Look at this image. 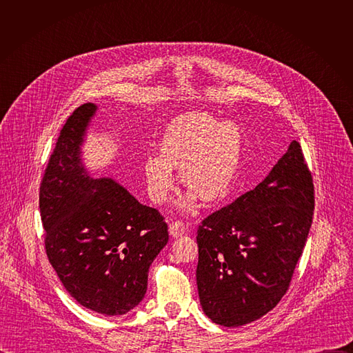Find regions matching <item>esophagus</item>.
I'll use <instances>...</instances> for the list:
<instances>
[{"label":"esophagus","instance_id":"1","mask_svg":"<svg viewBox=\"0 0 353 353\" xmlns=\"http://www.w3.org/2000/svg\"><path fill=\"white\" fill-rule=\"evenodd\" d=\"M185 225L183 223V222H172L170 223V226H169V233H170V236L172 237H179V236H181V234H184V232H185Z\"/></svg>","mask_w":353,"mask_h":353}]
</instances>
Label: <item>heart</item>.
I'll return each mask as SVG.
<instances>
[{
    "label": "heart",
    "mask_w": 353,
    "mask_h": 353,
    "mask_svg": "<svg viewBox=\"0 0 353 353\" xmlns=\"http://www.w3.org/2000/svg\"><path fill=\"white\" fill-rule=\"evenodd\" d=\"M161 155L145 158L142 169L149 198L163 204L176 185L174 170L192 191L180 207L191 210L196 195L205 203H218L230 191L243 154V135L232 121H218L207 113L176 117L159 142Z\"/></svg>",
    "instance_id": "1"
}]
</instances>
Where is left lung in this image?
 Here are the masks:
<instances>
[{
    "mask_svg": "<svg viewBox=\"0 0 353 353\" xmlns=\"http://www.w3.org/2000/svg\"><path fill=\"white\" fill-rule=\"evenodd\" d=\"M314 210V187L299 142L268 176L198 228L196 286L208 319L240 327L286 293Z\"/></svg>",
    "mask_w": 353,
    "mask_h": 353,
    "instance_id": "1",
    "label": "left lung"
}]
</instances>
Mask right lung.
Listing matches in <instances>:
<instances>
[{
	"mask_svg": "<svg viewBox=\"0 0 353 353\" xmlns=\"http://www.w3.org/2000/svg\"><path fill=\"white\" fill-rule=\"evenodd\" d=\"M97 112L79 106L63 127L40 185L46 253L65 290L89 310L121 316L143 299L168 225L112 177L94 179L82 146Z\"/></svg>",
	"mask_w": 353,
	"mask_h": 353,
	"instance_id": "right-lung-1",
	"label": "right lung"
}]
</instances>
